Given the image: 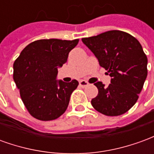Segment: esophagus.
Segmentation results:
<instances>
[{"label":"esophagus","instance_id":"1","mask_svg":"<svg viewBox=\"0 0 154 154\" xmlns=\"http://www.w3.org/2000/svg\"><path fill=\"white\" fill-rule=\"evenodd\" d=\"M79 85H80V87H87L88 85H89V83L87 82V81L82 80L79 82Z\"/></svg>","mask_w":154,"mask_h":154}]
</instances>
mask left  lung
Masks as SVG:
<instances>
[{
  "instance_id": "1",
  "label": "left lung",
  "mask_w": 154,
  "mask_h": 154,
  "mask_svg": "<svg viewBox=\"0 0 154 154\" xmlns=\"http://www.w3.org/2000/svg\"><path fill=\"white\" fill-rule=\"evenodd\" d=\"M82 40L111 77L108 87L100 82L94 83L98 95L91 100L92 106L107 116L125 114L139 99L148 75V58L141 44L120 30H110Z\"/></svg>"
}]
</instances>
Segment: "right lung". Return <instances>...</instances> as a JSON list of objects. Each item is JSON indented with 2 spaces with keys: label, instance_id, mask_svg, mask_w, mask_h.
Instances as JSON below:
<instances>
[{
  "label": "right lung",
  "instance_id": "right-lung-1",
  "mask_svg": "<svg viewBox=\"0 0 154 154\" xmlns=\"http://www.w3.org/2000/svg\"><path fill=\"white\" fill-rule=\"evenodd\" d=\"M79 39H39L22 50L13 67V78L26 109L43 121L57 119L66 111L77 80H56L57 67L67 60L68 54Z\"/></svg>",
  "mask_w": 154,
  "mask_h": 154
}]
</instances>
